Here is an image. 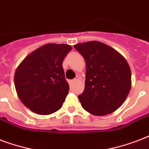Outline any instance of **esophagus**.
<instances>
[{"instance_id":"34e87169","label":"esophagus","mask_w":149,"mask_h":149,"mask_svg":"<svg viewBox=\"0 0 149 149\" xmlns=\"http://www.w3.org/2000/svg\"><path fill=\"white\" fill-rule=\"evenodd\" d=\"M75 80H76V79H72V80H70V81H69V83H70V84H72V83L74 82Z\"/></svg>"}]
</instances>
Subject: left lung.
I'll return each instance as SVG.
<instances>
[{
	"instance_id": "8db88e82",
	"label": "left lung",
	"mask_w": 149,
	"mask_h": 149,
	"mask_svg": "<svg viewBox=\"0 0 149 149\" xmlns=\"http://www.w3.org/2000/svg\"><path fill=\"white\" fill-rule=\"evenodd\" d=\"M87 64L84 92L78 96L84 109L95 116L120 108L131 87V72L121 54L106 44L88 41L74 45Z\"/></svg>"
}]
</instances>
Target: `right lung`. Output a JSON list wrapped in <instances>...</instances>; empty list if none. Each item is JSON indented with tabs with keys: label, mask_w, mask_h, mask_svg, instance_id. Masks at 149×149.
<instances>
[{
	"label": "right lung",
	"mask_w": 149,
	"mask_h": 149,
	"mask_svg": "<svg viewBox=\"0 0 149 149\" xmlns=\"http://www.w3.org/2000/svg\"><path fill=\"white\" fill-rule=\"evenodd\" d=\"M71 49L68 44H45L26 57L17 68V94L35 113L49 115L62 108L70 90L62 62Z\"/></svg>",
	"instance_id": "1"
}]
</instances>
